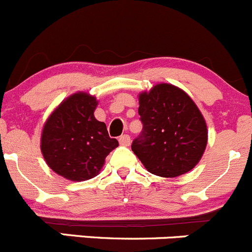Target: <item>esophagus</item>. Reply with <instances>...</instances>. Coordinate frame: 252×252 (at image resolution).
Segmentation results:
<instances>
[{
	"label": "esophagus",
	"instance_id": "1",
	"mask_svg": "<svg viewBox=\"0 0 252 252\" xmlns=\"http://www.w3.org/2000/svg\"><path fill=\"white\" fill-rule=\"evenodd\" d=\"M119 142H120L121 146H129V143H131V138H129L128 134H123V136L119 138Z\"/></svg>",
	"mask_w": 252,
	"mask_h": 252
}]
</instances>
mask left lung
<instances>
[{"instance_id": "8db88e82", "label": "left lung", "mask_w": 252, "mask_h": 252, "mask_svg": "<svg viewBox=\"0 0 252 252\" xmlns=\"http://www.w3.org/2000/svg\"><path fill=\"white\" fill-rule=\"evenodd\" d=\"M143 131L132 151L149 173L176 178L192 170L207 147L206 120L195 101L179 87L156 84L138 95Z\"/></svg>"}]
</instances>
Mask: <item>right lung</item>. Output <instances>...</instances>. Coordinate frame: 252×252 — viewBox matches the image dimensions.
<instances>
[{
	"label": "right lung",
	"instance_id": "obj_1",
	"mask_svg": "<svg viewBox=\"0 0 252 252\" xmlns=\"http://www.w3.org/2000/svg\"><path fill=\"white\" fill-rule=\"evenodd\" d=\"M95 96L78 92L64 100L47 118L40 149L50 169L71 181H84L100 173L105 158L119 146L106 125L94 116Z\"/></svg>",
	"mask_w": 252,
	"mask_h": 252
}]
</instances>
